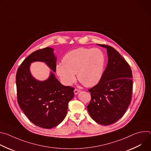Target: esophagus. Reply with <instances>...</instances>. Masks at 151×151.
Returning <instances> with one entry per match:
<instances>
[{"label": "esophagus", "mask_w": 151, "mask_h": 151, "mask_svg": "<svg viewBox=\"0 0 151 151\" xmlns=\"http://www.w3.org/2000/svg\"><path fill=\"white\" fill-rule=\"evenodd\" d=\"M80 91H81V90H80L75 89V90H74V93H75V95H76V94H78Z\"/></svg>", "instance_id": "34e87169"}]
</instances>
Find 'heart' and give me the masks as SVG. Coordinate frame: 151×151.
<instances>
[{
	"label": "heart",
	"instance_id": "obj_1",
	"mask_svg": "<svg viewBox=\"0 0 151 151\" xmlns=\"http://www.w3.org/2000/svg\"><path fill=\"white\" fill-rule=\"evenodd\" d=\"M62 61L56 65V72L63 84L72 85L76 73L78 80L85 87H91L103 76L106 57L99 48H79L68 52Z\"/></svg>",
	"mask_w": 151,
	"mask_h": 151
}]
</instances>
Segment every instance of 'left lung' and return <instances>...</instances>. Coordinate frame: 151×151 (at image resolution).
<instances>
[{"instance_id":"1","label":"left lung","mask_w":151,"mask_h":151,"mask_svg":"<svg viewBox=\"0 0 151 151\" xmlns=\"http://www.w3.org/2000/svg\"><path fill=\"white\" fill-rule=\"evenodd\" d=\"M107 50L108 62L99 82L88 91L91 100L88 113L96 122L108 125L125 114L132 94V72L127 62L113 47L97 44Z\"/></svg>"}]
</instances>
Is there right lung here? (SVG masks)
I'll list each match as a JSON object with an SVG mask.
<instances>
[{
  "instance_id": "1",
  "label": "right lung",
  "mask_w": 151,
  "mask_h": 151,
  "mask_svg": "<svg viewBox=\"0 0 151 151\" xmlns=\"http://www.w3.org/2000/svg\"><path fill=\"white\" fill-rule=\"evenodd\" d=\"M35 61L44 62L54 72L56 71L57 57L53 48H45L30 54L17 72L18 103L32 123L41 128H52L65 118L75 89L62 85L53 71L45 81L36 80L29 70L31 63Z\"/></svg>"
}]
</instances>
